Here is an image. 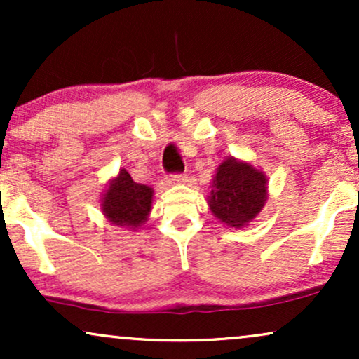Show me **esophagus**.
<instances>
[{
	"mask_svg": "<svg viewBox=\"0 0 359 359\" xmlns=\"http://www.w3.org/2000/svg\"><path fill=\"white\" fill-rule=\"evenodd\" d=\"M185 180H187V177H185V174H172V175L167 177V182L172 184V185L182 184V182H185Z\"/></svg>",
	"mask_w": 359,
	"mask_h": 359,
	"instance_id": "obj_1",
	"label": "esophagus"
}]
</instances>
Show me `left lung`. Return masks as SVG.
I'll return each mask as SVG.
<instances>
[{"label": "left lung", "instance_id": "left-lung-1", "mask_svg": "<svg viewBox=\"0 0 359 359\" xmlns=\"http://www.w3.org/2000/svg\"><path fill=\"white\" fill-rule=\"evenodd\" d=\"M266 197V175L251 163L229 156L217 167L208 204L221 222L240 229L258 216Z\"/></svg>", "mask_w": 359, "mask_h": 359}]
</instances>
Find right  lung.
<instances>
[{
  "instance_id": "right-lung-1",
  "label": "right lung",
  "mask_w": 359,
  "mask_h": 359,
  "mask_svg": "<svg viewBox=\"0 0 359 359\" xmlns=\"http://www.w3.org/2000/svg\"><path fill=\"white\" fill-rule=\"evenodd\" d=\"M151 201L154 189L137 184L125 168H121L102 194L101 211L111 224L137 229L148 219Z\"/></svg>"
}]
</instances>
